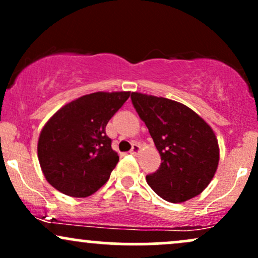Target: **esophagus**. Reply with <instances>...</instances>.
Returning <instances> with one entry per match:
<instances>
[{
    "label": "esophagus",
    "instance_id": "1",
    "mask_svg": "<svg viewBox=\"0 0 258 258\" xmlns=\"http://www.w3.org/2000/svg\"><path fill=\"white\" fill-rule=\"evenodd\" d=\"M139 149H141V147H139L138 144H132V148H131V150H130V154L135 155V154H137L139 152Z\"/></svg>",
    "mask_w": 258,
    "mask_h": 258
}]
</instances>
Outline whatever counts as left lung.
<instances>
[{"instance_id": "8db88e82", "label": "left lung", "mask_w": 258, "mask_h": 258, "mask_svg": "<svg viewBox=\"0 0 258 258\" xmlns=\"http://www.w3.org/2000/svg\"><path fill=\"white\" fill-rule=\"evenodd\" d=\"M131 100L161 156L159 170L147 176L150 188L170 203L199 195L214 178L220 160L211 127L174 100L137 92Z\"/></svg>"}]
</instances>
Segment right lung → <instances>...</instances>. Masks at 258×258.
Returning <instances> with one entry per match:
<instances>
[{"instance_id": "obj_1", "label": "right lung", "mask_w": 258, "mask_h": 258, "mask_svg": "<svg viewBox=\"0 0 258 258\" xmlns=\"http://www.w3.org/2000/svg\"><path fill=\"white\" fill-rule=\"evenodd\" d=\"M130 92H96L59 109L41 131L37 155L52 186L86 198L103 186L119 161L105 127Z\"/></svg>"}]
</instances>
